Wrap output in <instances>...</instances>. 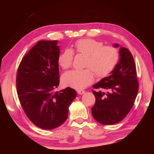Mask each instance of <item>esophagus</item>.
Masks as SVG:
<instances>
[{
    "mask_svg": "<svg viewBox=\"0 0 154 154\" xmlns=\"http://www.w3.org/2000/svg\"><path fill=\"white\" fill-rule=\"evenodd\" d=\"M85 93V91L84 90H78L77 91V93L79 94H83Z\"/></svg>",
    "mask_w": 154,
    "mask_h": 154,
    "instance_id": "esophagus-1",
    "label": "esophagus"
}]
</instances>
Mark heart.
<instances>
[{
    "label": "heart",
    "instance_id": "1",
    "mask_svg": "<svg viewBox=\"0 0 154 154\" xmlns=\"http://www.w3.org/2000/svg\"><path fill=\"white\" fill-rule=\"evenodd\" d=\"M85 55L83 70H71L61 77L62 84L76 89H82L93 82L94 74L98 78L108 76L116 67L120 60V53L114 46H103L102 42L93 39H81L75 42L73 48L65 49L59 55L57 62L65 69L73 63L74 54Z\"/></svg>",
    "mask_w": 154,
    "mask_h": 154
}]
</instances>
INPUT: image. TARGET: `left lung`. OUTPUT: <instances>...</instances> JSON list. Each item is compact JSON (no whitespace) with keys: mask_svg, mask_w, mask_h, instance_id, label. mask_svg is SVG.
Listing matches in <instances>:
<instances>
[{"mask_svg":"<svg viewBox=\"0 0 154 154\" xmlns=\"http://www.w3.org/2000/svg\"><path fill=\"white\" fill-rule=\"evenodd\" d=\"M119 48V44H114ZM120 60L109 77L93 86L94 89H106V93L93 91L96 101L91 109L92 115L98 122L111 125L120 122L131 110L138 91L134 60L130 51L120 47Z\"/></svg>","mask_w":154,"mask_h":154,"instance_id":"1","label":"left lung"}]
</instances>
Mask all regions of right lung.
Instances as JSON below:
<instances>
[{
    "mask_svg": "<svg viewBox=\"0 0 154 154\" xmlns=\"http://www.w3.org/2000/svg\"><path fill=\"white\" fill-rule=\"evenodd\" d=\"M57 40L39 41L22 58L16 75L20 103L35 126L51 130L67 119L69 106L77 96L70 87L54 92L60 84Z\"/></svg>",
    "mask_w": 154,
    "mask_h": 154,
    "instance_id": "obj_1",
    "label": "right lung"
}]
</instances>
